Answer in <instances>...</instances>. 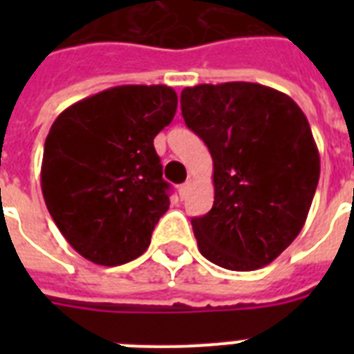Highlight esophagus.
<instances>
[{"mask_svg": "<svg viewBox=\"0 0 354 354\" xmlns=\"http://www.w3.org/2000/svg\"><path fill=\"white\" fill-rule=\"evenodd\" d=\"M193 183H194V180L193 178H189L187 182L183 183V185H180V198H187V194H189V191H191V187H193Z\"/></svg>", "mask_w": 354, "mask_h": 354, "instance_id": "34e87169", "label": "esophagus"}]
</instances>
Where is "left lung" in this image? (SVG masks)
<instances>
[{"mask_svg": "<svg viewBox=\"0 0 354 354\" xmlns=\"http://www.w3.org/2000/svg\"><path fill=\"white\" fill-rule=\"evenodd\" d=\"M180 102L213 158L215 202L191 221L200 253L226 270L263 268L299 235L318 187L310 124L290 97L253 82L185 88Z\"/></svg>", "mask_w": 354, "mask_h": 354, "instance_id": "1", "label": "left lung"}]
</instances>
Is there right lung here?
Wrapping results in <instances>:
<instances>
[{"label": "right lung", "instance_id": "add662e5", "mask_svg": "<svg viewBox=\"0 0 354 354\" xmlns=\"http://www.w3.org/2000/svg\"><path fill=\"white\" fill-rule=\"evenodd\" d=\"M176 106L169 86H115L53 122L41 193L64 239L91 263L119 266L149 248L171 204L154 138Z\"/></svg>", "mask_w": 354, "mask_h": 354}]
</instances>
